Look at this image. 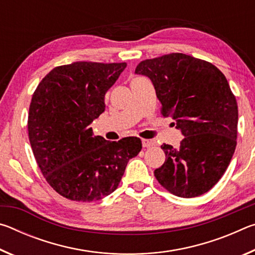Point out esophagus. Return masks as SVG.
<instances>
[{
    "label": "esophagus",
    "mask_w": 255,
    "mask_h": 255,
    "mask_svg": "<svg viewBox=\"0 0 255 255\" xmlns=\"http://www.w3.org/2000/svg\"><path fill=\"white\" fill-rule=\"evenodd\" d=\"M141 144H143V147H146V148H149L155 145L154 141L149 140V139H143L141 140Z\"/></svg>",
    "instance_id": "34e87169"
}]
</instances>
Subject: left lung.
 <instances>
[{
	"label": "left lung",
	"instance_id": "1",
	"mask_svg": "<svg viewBox=\"0 0 255 255\" xmlns=\"http://www.w3.org/2000/svg\"><path fill=\"white\" fill-rule=\"evenodd\" d=\"M135 73L148 76L163 117L175 120L180 147L163 144L165 162L154 171L158 183L181 198L208 192L235 152L239 109L225 75L209 62L172 53L145 59Z\"/></svg>",
	"mask_w": 255,
	"mask_h": 255
}]
</instances>
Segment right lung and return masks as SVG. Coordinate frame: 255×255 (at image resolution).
<instances>
[{
	"label": "right lung",
	"instance_id": "obj_1",
	"mask_svg": "<svg viewBox=\"0 0 255 255\" xmlns=\"http://www.w3.org/2000/svg\"><path fill=\"white\" fill-rule=\"evenodd\" d=\"M126 63L75 62L51 70L32 94L28 136L38 166L60 196L97 201L118 188L138 137L108 141L90 127L106 109L105 96Z\"/></svg>",
	"mask_w": 255,
	"mask_h": 255
}]
</instances>
